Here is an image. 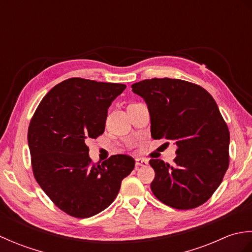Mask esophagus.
<instances>
[{
  "instance_id": "34e87169",
  "label": "esophagus",
  "mask_w": 252,
  "mask_h": 252,
  "mask_svg": "<svg viewBox=\"0 0 252 252\" xmlns=\"http://www.w3.org/2000/svg\"><path fill=\"white\" fill-rule=\"evenodd\" d=\"M148 164V161L146 159H143V158H137L135 159V165H136V169L138 167H146Z\"/></svg>"
}]
</instances>
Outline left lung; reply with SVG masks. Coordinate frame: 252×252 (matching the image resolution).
Returning a JSON list of instances; mask_svg holds the SVG:
<instances>
[{
	"instance_id": "8db88e82",
	"label": "left lung",
	"mask_w": 252,
	"mask_h": 252,
	"mask_svg": "<svg viewBox=\"0 0 252 252\" xmlns=\"http://www.w3.org/2000/svg\"><path fill=\"white\" fill-rule=\"evenodd\" d=\"M145 99L155 140L174 141V165L151 159L153 194L180 210L201 206L220 186L229 164V131L216 100L200 85L154 78L132 85Z\"/></svg>"
}]
</instances>
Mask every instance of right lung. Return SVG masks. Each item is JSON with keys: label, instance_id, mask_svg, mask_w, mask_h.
<instances>
[{"label": "right lung", "instance_id": "obj_1", "mask_svg": "<svg viewBox=\"0 0 252 252\" xmlns=\"http://www.w3.org/2000/svg\"><path fill=\"white\" fill-rule=\"evenodd\" d=\"M126 85L70 78L55 85L37 106L28 129L33 175L50 199L67 215H97L115 200L134 169L127 155L94 164L87 141L105 131L111 101Z\"/></svg>", "mask_w": 252, "mask_h": 252}]
</instances>
